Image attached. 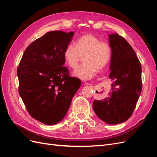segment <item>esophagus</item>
<instances>
[{"label": "esophagus", "mask_w": 157, "mask_h": 157, "mask_svg": "<svg viewBox=\"0 0 157 157\" xmlns=\"http://www.w3.org/2000/svg\"><path fill=\"white\" fill-rule=\"evenodd\" d=\"M86 84H88V83H86Z\"/></svg>", "instance_id": "obj_1"}]
</instances>
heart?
Listing matches in <instances>:
<instances>
[{
  "label": "heart",
  "mask_w": 157,
  "mask_h": 157,
  "mask_svg": "<svg viewBox=\"0 0 157 157\" xmlns=\"http://www.w3.org/2000/svg\"><path fill=\"white\" fill-rule=\"evenodd\" d=\"M112 50L108 42L100 41L92 34H86L78 38L74 46L68 44L63 51V58L69 67H77L83 56L84 63L75 71V75L88 80L92 78L97 70L103 69L111 58Z\"/></svg>",
  "instance_id": "obj_1"
}]
</instances>
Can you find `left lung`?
Returning <instances> with one entry per match:
<instances>
[{"label":"left lung","instance_id":"8db88e82","mask_svg":"<svg viewBox=\"0 0 157 157\" xmlns=\"http://www.w3.org/2000/svg\"><path fill=\"white\" fill-rule=\"evenodd\" d=\"M112 50L109 77L114 82L108 97L93 102L101 120L117 124L129 118L141 92V65L130 44L118 34L109 35Z\"/></svg>","mask_w":157,"mask_h":157}]
</instances>
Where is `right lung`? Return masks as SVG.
<instances>
[{"mask_svg":"<svg viewBox=\"0 0 157 157\" xmlns=\"http://www.w3.org/2000/svg\"><path fill=\"white\" fill-rule=\"evenodd\" d=\"M74 33L54 31L33 41L17 69L18 91L29 115L52 125L63 119L81 84L63 65V51Z\"/></svg>","mask_w":157,"mask_h":157,"instance_id":"add662e5","label":"right lung"}]
</instances>
